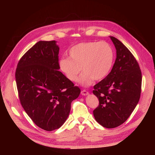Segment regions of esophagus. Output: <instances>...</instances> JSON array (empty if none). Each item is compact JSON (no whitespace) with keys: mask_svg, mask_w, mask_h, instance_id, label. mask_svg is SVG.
<instances>
[{"mask_svg":"<svg viewBox=\"0 0 155 155\" xmlns=\"http://www.w3.org/2000/svg\"><path fill=\"white\" fill-rule=\"evenodd\" d=\"M81 95H83V96H87V95H88V94H89L88 92L86 91L85 90H83V91H81Z\"/></svg>","mask_w":155,"mask_h":155,"instance_id":"obj_1","label":"esophagus"}]
</instances>
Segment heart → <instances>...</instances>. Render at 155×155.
I'll use <instances>...</instances> for the list:
<instances>
[{
	"mask_svg": "<svg viewBox=\"0 0 155 155\" xmlns=\"http://www.w3.org/2000/svg\"><path fill=\"white\" fill-rule=\"evenodd\" d=\"M69 58L60 61V68L70 81L88 87L94 80L101 81L109 74L114 60V50L106 42H84L69 50Z\"/></svg>",
	"mask_w": 155,
	"mask_h": 155,
	"instance_id": "heart-1",
	"label": "heart"
}]
</instances>
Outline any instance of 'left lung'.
<instances>
[{"label": "left lung", "mask_w": 155, "mask_h": 155, "mask_svg": "<svg viewBox=\"0 0 155 155\" xmlns=\"http://www.w3.org/2000/svg\"><path fill=\"white\" fill-rule=\"evenodd\" d=\"M116 50L110 72L94 87L99 106L93 111L97 123L104 127H116L128 119L140 100L142 73L129 49L116 37L109 36Z\"/></svg>", "instance_id": "8db88e82"}]
</instances>
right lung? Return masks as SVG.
<instances>
[{"mask_svg": "<svg viewBox=\"0 0 155 155\" xmlns=\"http://www.w3.org/2000/svg\"><path fill=\"white\" fill-rule=\"evenodd\" d=\"M57 41H40L18 63L15 79L21 104L39 127L60 128L81 90L61 72Z\"/></svg>", "mask_w": 155, "mask_h": 155, "instance_id": "right-lung-1", "label": "right lung"}]
</instances>
